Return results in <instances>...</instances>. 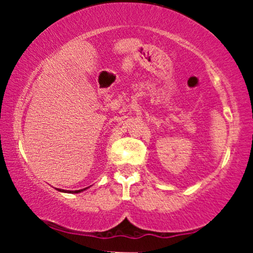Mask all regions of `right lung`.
<instances>
[{"instance_id": "right-lung-1", "label": "right lung", "mask_w": 253, "mask_h": 253, "mask_svg": "<svg viewBox=\"0 0 253 253\" xmlns=\"http://www.w3.org/2000/svg\"><path fill=\"white\" fill-rule=\"evenodd\" d=\"M86 188H84V189H81V190H75V191H71V190H69V191H65L64 189H57V190H59V191H62V193H72V194H77V193H81V191H83V190H85Z\"/></svg>"}]
</instances>
